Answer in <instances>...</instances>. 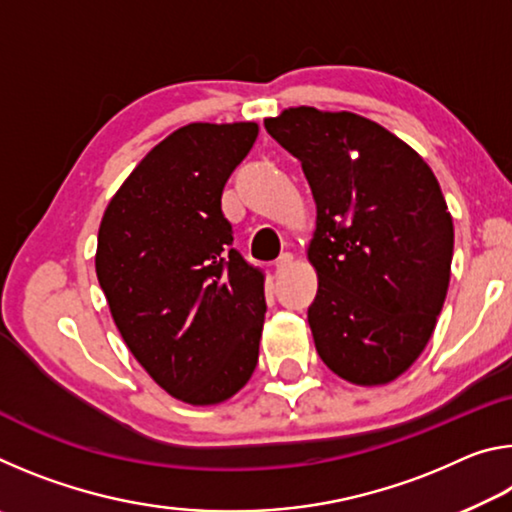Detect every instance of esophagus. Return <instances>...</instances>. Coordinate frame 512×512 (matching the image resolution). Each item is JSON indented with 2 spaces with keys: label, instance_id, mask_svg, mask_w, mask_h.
<instances>
[{
  "label": "esophagus",
  "instance_id": "obj_1",
  "mask_svg": "<svg viewBox=\"0 0 512 512\" xmlns=\"http://www.w3.org/2000/svg\"><path fill=\"white\" fill-rule=\"evenodd\" d=\"M291 264H293V255L291 253H282L280 257H277V262H275V271L277 273H284Z\"/></svg>",
  "mask_w": 512,
  "mask_h": 512
}]
</instances>
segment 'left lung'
I'll use <instances>...</instances> for the list:
<instances>
[{"mask_svg": "<svg viewBox=\"0 0 512 512\" xmlns=\"http://www.w3.org/2000/svg\"><path fill=\"white\" fill-rule=\"evenodd\" d=\"M298 158L316 203L307 311L325 366L391 384L427 348L452 275L454 223L427 162L377 121L309 106L264 119Z\"/></svg>", "mask_w": 512, "mask_h": 512, "instance_id": "left-lung-1", "label": "left lung"}]
</instances>
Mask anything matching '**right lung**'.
I'll use <instances>...</instances> for the list:
<instances>
[{
	"label": "right lung",
	"mask_w": 512,
	"mask_h": 512,
	"mask_svg": "<svg viewBox=\"0 0 512 512\" xmlns=\"http://www.w3.org/2000/svg\"><path fill=\"white\" fill-rule=\"evenodd\" d=\"M259 135L255 121H194L144 155L103 212L97 277L112 320L162 391L221 404L253 377L264 275L232 246L221 212L230 173Z\"/></svg>",
	"instance_id": "add662e5"
}]
</instances>
